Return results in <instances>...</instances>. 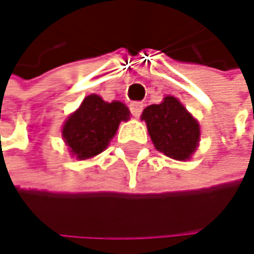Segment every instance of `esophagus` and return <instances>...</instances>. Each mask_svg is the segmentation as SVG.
I'll use <instances>...</instances> for the list:
<instances>
[{
	"instance_id": "esophagus-1",
	"label": "esophagus",
	"mask_w": 254,
	"mask_h": 254,
	"mask_svg": "<svg viewBox=\"0 0 254 254\" xmlns=\"http://www.w3.org/2000/svg\"><path fill=\"white\" fill-rule=\"evenodd\" d=\"M143 108H144V105H143L141 102H134V104H131V113H132V116H134L135 119H138V117L141 116Z\"/></svg>"
}]
</instances>
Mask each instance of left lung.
<instances>
[{
    "label": "left lung",
    "instance_id": "8db88e82",
    "mask_svg": "<svg viewBox=\"0 0 254 254\" xmlns=\"http://www.w3.org/2000/svg\"><path fill=\"white\" fill-rule=\"evenodd\" d=\"M150 140L156 150L176 161H187L200 141V125L175 96H166L161 104L144 108Z\"/></svg>",
    "mask_w": 254,
    "mask_h": 254
}]
</instances>
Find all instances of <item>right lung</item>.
Instances as JSON below:
<instances>
[{
    "label": "right lung",
    "mask_w": 254,
    "mask_h": 254,
    "mask_svg": "<svg viewBox=\"0 0 254 254\" xmlns=\"http://www.w3.org/2000/svg\"><path fill=\"white\" fill-rule=\"evenodd\" d=\"M129 114L123 102L88 95L63 123L62 137L73 158L90 159L108 147L120 122L129 120Z\"/></svg>",
    "instance_id": "right-lung-1"
}]
</instances>
